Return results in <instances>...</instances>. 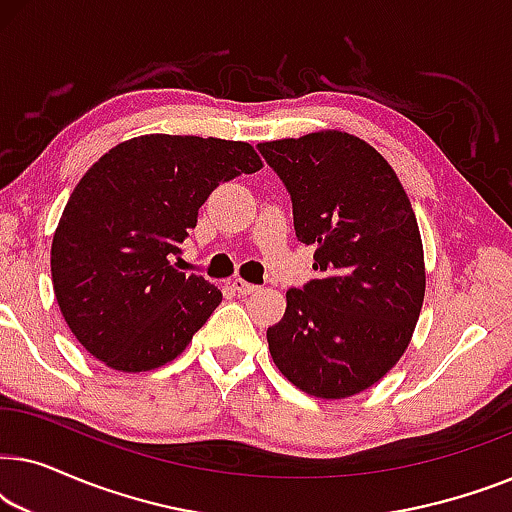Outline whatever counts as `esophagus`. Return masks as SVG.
Listing matches in <instances>:
<instances>
[{
    "instance_id": "obj_1",
    "label": "esophagus",
    "mask_w": 512,
    "mask_h": 512,
    "mask_svg": "<svg viewBox=\"0 0 512 512\" xmlns=\"http://www.w3.org/2000/svg\"><path fill=\"white\" fill-rule=\"evenodd\" d=\"M230 286H233V291L240 293V296H251V293L258 291L256 284H251V282H247V279H242V277H235L233 282H230Z\"/></svg>"
}]
</instances>
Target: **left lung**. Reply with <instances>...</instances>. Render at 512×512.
Wrapping results in <instances>:
<instances>
[{"instance_id":"1","label":"left lung","mask_w":512,"mask_h":512,"mask_svg":"<svg viewBox=\"0 0 512 512\" xmlns=\"http://www.w3.org/2000/svg\"><path fill=\"white\" fill-rule=\"evenodd\" d=\"M293 202V226L317 247L319 279L286 291L268 328L272 361L305 394H361L396 366L424 303V247L391 165L363 139L319 130L258 144Z\"/></svg>"}]
</instances>
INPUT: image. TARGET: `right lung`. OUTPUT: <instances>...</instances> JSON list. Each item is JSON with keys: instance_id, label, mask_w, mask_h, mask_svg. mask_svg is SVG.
<instances>
[{"instance_id": "obj_1", "label": "right lung", "mask_w": 512, "mask_h": 512, "mask_svg": "<svg viewBox=\"0 0 512 512\" xmlns=\"http://www.w3.org/2000/svg\"><path fill=\"white\" fill-rule=\"evenodd\" d=\"M261 167L247 142L142 135L83 174L55 228L51 275L69 331L95 359L146 373L184 352L223 296L170 256L221 181Z\"/></svg>"}]
</instances>
